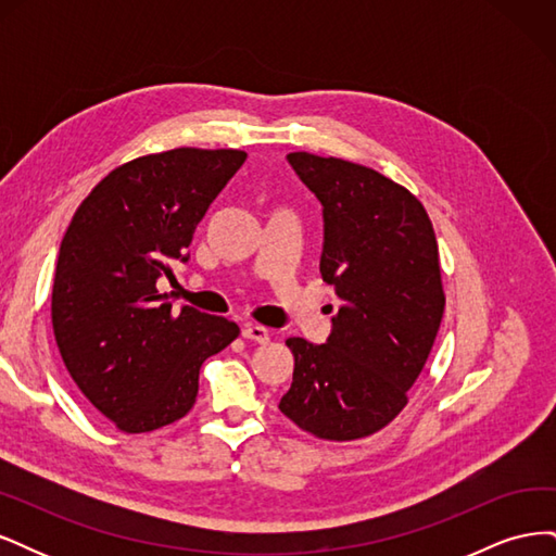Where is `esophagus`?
<instances>
[{
    "mask_svg": "<svg viewBox=\"0 0 556 556\" xmlns=\"http://www.w3.org/2000/svg\"><path fill=\"white\" fill-rule=\"evenodd\" d=\"M243 339L255 341V343H266L268 341V329L262 325H245L243 327Z\"/></svg>",
    "mask_w": 556,
    "mask_h": 556,
    "instance_id": "34e87169",
    "label": "esophagus"
}]
</instances>
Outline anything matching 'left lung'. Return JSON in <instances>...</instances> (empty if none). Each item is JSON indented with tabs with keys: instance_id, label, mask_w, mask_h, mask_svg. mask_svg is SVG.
<instances>
[{
	"instance_id": "8db88e82",
	"label": "left lung",
	"mask_w": 556,
	"mask_h": 556,
	"mask_svg": "<svg viewBox=\"0 0 556 556\" xmlns=\"http://www.w3.org/2000/svg\"><path fill=\"white\" fill-rule=\"evenodd\" d=\"M288 160L323 204L319 271L341 306L327 343L285 341L294 376L278 408L315 439L357 441L406 408L427 364L445 308L439 243L403 185L339 157Z\"/></svg>"
}]
</instances>
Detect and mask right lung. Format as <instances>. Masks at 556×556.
I'll use <instances>...</instances> for the list:
<instances>
[{
	"label": "right lung",
	"instance_id": "obj_1",
	"mask_svg": "<svg viewBox=\"0 0 556 556\" xmlns=\"http://www.w3.org/2000/svg\"><path fill=\"white\" fill-rule=\"evenodd\" d=\"M243 150L174 148L117 166L83 199L53 282V331L66 371L125 433L190 413L199 368L241 333L227 317L162 301L157 278L188 260L192 233Z\"/></svg>",
	"mask_w": 556,
	"mask_h": 556
}]
</instances>
